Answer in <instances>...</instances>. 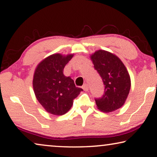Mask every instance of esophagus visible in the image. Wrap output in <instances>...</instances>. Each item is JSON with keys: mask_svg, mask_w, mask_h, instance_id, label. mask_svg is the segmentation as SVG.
Listing matches in <instances>:
<instances>
[{"mask_svg": "<svg viewBox=\"0 0 157 157\" xmlns=\"http://www.w3.org/2000/svg\"><path fill=\"white\" fill-rule=\"evenodd\" d=\"M82 89H84V91H88L89 90V85L87 84H84V85L82 86Z\"/></svg>", "mask_w": 157, "mask_h": 157, "instance_id": "34e87169", "label": "esophagus"}]
</instances>
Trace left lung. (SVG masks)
I'll return each instance as SVG.
<instances>
[{"mask_svg": "<svg viewBox=\"0 0 157 157\" xmlns=\"http://www.w3.org/2000/svg\"><path fill=\"white\" fill-rule=\"evenodd\" d=\"M94 68L105 86L101 98H95L98 110L110 113L122 106L131 89L130 75L120 59L105 50H98L91 56Z\"/></svg>", "mask_w": 157, "mask_h": 157, "instance_id": "1", "label": "left lung"}]
</instances>
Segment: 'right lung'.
Wrapping results in <instances>:
<instances>
[{
    "label": "right lung",
    "mask_w": 157,
    "mask_h": 157,
    "mask_svg": "<svg viewBox=\"0 0 157 157\" xmlns=\"http://www.w3.org/2000/svg\"><path fill=\"white\" fill-rule=\"evenodd\" d=\"M73 54H54L40 63L35 71L33 86L35 95L47 113L66 114L82 89L76 87L73 79L63 75V68Z\"/></svg>",
    "instance_id": "1"
}]
</instances>
